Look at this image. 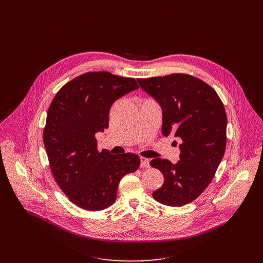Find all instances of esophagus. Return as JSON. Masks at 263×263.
Instances as JSON below:
<instances>
[{
    "instance_id": "34e87169",
    "label": "esophagus",
    "mask_w": 263,
    "mask_h": 263,
    "mask_svg": "<svg viewBox=\"0 0 263 263\" xmlns=\"http://www.w3.org/2000/svg\"><path fill=\"white\" fill-rule=\"evenodd\" d=\"M140 166L141 167H149V159L140 157Z\"/></svg>"
}]
</instances>
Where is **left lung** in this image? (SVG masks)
Masks as SVG:
<instances>
[{
    "label": "left lung",
    "instance_id": "1",
    "mask_svg": "<svg viewBox=\"0 0 263 263\" xmlns=\"http://www.w3.org/2000/svg\"><path fill=\"white\" fill-rule=\"evenodd\" d=\"M162 110V134L180 138L177 163L155 158L149 164L164 176L153 198L180 207L196 200L209 185L226 148L227 116L215 90L190 74L138 79Z\"/></svg>",
    "mask_w": 263,
    "mask_h": 263
}]
</instances>
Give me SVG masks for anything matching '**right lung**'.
Returning a JSON list of instances; mask_svg holds the SVG:
<instances>
[{
    "label": "right lung",
    "instance_id": "1",
    "mask_svg": "<svg viewBox=\"0 0 263 263\" xmlns=\"http://www.w3.org/2000/svg\"><path fill=\"white\" fill-rule=\"evenodd\" d=\"M136 89L133 78L86 72L66 83L50 105L44 143L51 171L62 192L80 208L99 211L111 206L121 179L140 164L132 153L99 152L96 139L108 128L112 104Z\"/></svg>",
    "mask_w": 263,
    "mask_h": 263
}]
</instances>
